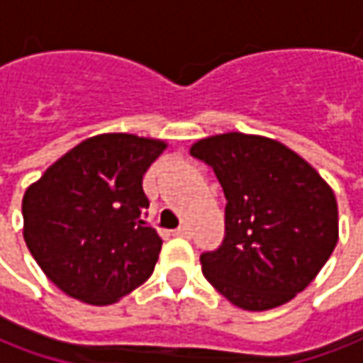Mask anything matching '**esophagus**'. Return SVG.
Instances as JSON below:
<instances>
[{
  "mask_svg": "<svg viewBox=\"0 0 363 363\" xmlns=\"http://www.w3.org/2000/svg\"><path fill=\"white\" fill-rule=\"evenodd\" d=\"M174 234H175V236H182V238H188L189 228H188V226H179V228H175Z\"/></svg>",
  "mask_w": 363,
  "mask_h": 363,
  "instance_id": "34e87169",
  "label": "esophagus"
}]
</instances>
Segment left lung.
<instances>
[{
	"label": "left lung",
	"mask_w": 363,
	"mask_h": 363,
	"mask_svg": "<svg viewBox=\"0 0 363 363\" xmlns=\"http://www.w3.org/2000/svg\"><path fill=\"white\" fill-rule=\"evenodd\" d=\"M189 153L214 169L226 196L224 240L200 257L203 277L246 311L293 299L337 244L331 188L295 151L258 135H214Z\"/></svg>",
	"instance_id": "obj_1"
}]
</instances>
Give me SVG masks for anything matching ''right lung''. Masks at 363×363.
I'll return each instance as SVG.
<instances>
[{"label":"right lung","instance_id":"obj_1","mask_svg":"<svg viewBox=\"0 0 363 363\" xmlns=\"http://www.w3.org/2000/svg\"><path fill=\"white\" fill-rule=\"evenodd\" d=\"M163 149L129 133L96 135L26 189L23 240L66 295L108 305L151 277L163 240L145 222L143 175Z\"/></svg>","mask_w":363,"mask_h":363}]
</instances>
